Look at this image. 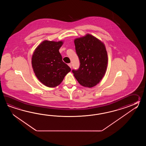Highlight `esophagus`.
<instances>
[{
	"instance_id": "esophagus-1",
	"label": "esophagus",
	"mask_w": 146,
	"mask_h": 146,
	"mask_svg": "<svg viewBox=\"0 0 146 146\" xmlns=\"http://www.w3.org/2000/svg\"><path fill=\"white\" fill-rule=\"evenodd\" d=\"M68 66H69V67H70V68H72V65L71 64H68Z\"/></svg>"
}]
</instances>
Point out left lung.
<instances>
[{"label": "left lung", "instance_id": "1", "mask_svg": "<svg viewBox=\"0 0 146 146\" xmlns=\"http://www.w3.org/2000/svg\"><path fill=\"white\" fill-rule=\"evenodd\" d=\"M74 43L80 65L79 68L72 72L81 86L94 87L102 79L106 71L108 57L105 45L89 34L76 38Z\"/></svg>", "mask_w": 146, "mask_h": 146}]
</instances>
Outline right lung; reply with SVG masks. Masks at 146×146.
I'll list each match as a JSON object with an SVG mask.
<instances>
[{"mask_svg": "<svg viewBox=\"0 0 146 146\" xmlns=\"http://www.w3.org/2000/svg\"><path fill=\"white\" fill-rule=\"evenodd\" d=\"M62 41L45 40L35 48L32 57L35 74L41 83L54 88L62 82L71 69L62 60L59 52Z\"/></svg>", "mask_w": 146, "mask_h": 146, "instance_id": "obj_1", "label": "right lung"}]
</instances>
